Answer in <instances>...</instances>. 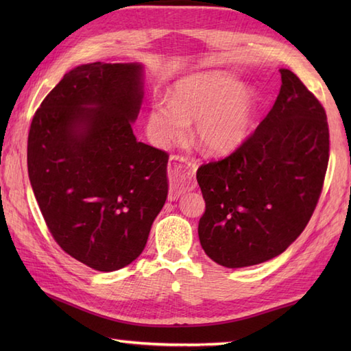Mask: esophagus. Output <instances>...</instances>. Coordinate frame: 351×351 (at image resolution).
<instances>
[{
    "label": "esophagus",
    "instance_id": "esophagus-1",
    "mask_svg": "<svg viewBox=\"0 0 351 351\" xmlns=\"http://www.w3.org/2000/svg\"><path fill=\"white\" fill-rule=\"evenodd\" d=\"M196 162L191 158H185L180 155H171L169 160V200H176L185 191L196 187L195 181Z\"/></svg>",
    "mask_w": 351,
    "mask_h": 351
}]
</instances>
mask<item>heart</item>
Wrapping results in <instances>:
<instances>
[{"mask_svg": "<svg viewBox=\"0 0 351 351\" xmlns=\"http://www.w3.org/2000/svg\"><path fill=\"white\" fill-rule=\"evenodd\" d=\"M256 93L226 72H202L178 80L169 101L152 102L146 134L156 147L184 138L193 122V138L213 155H228L247 138Z\"/></svg>", "mask_w": 351, "mask_h": 351, "instance_id": "b5f03b06", "label": "heart"}]
</instances>
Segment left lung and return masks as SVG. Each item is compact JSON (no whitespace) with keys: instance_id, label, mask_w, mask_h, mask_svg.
<instances>
[{"instance_id":"left-lung-1","label":"left lung","mask_w":351,"mask_h":351,"mask_svg":"<svg viewBox=\"0 0 351 351\" xmlns=\"http://www.w3.org/2000/svg\"><path fill=\"white\" fill-rule=\"evenodd\" d=\"M270 113L244 143L197 170L205 199L199 240L214 263L256 265L285 252L306 228L329 162L326 111L299 77L280 69Z\"/></svg>"}]
</instances>
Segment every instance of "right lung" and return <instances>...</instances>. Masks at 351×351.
Returning <instances> with one entry per match:
<instances>
[{
  "mask_svg": "<svg viewBox=\"0 0 351 351\" xmlns=\"http://www.w3.org/2000/svg\"><path fill=\"white\" fill-rule=\"evenodd\" d=\"M143 78L141 63L77 66L29 126L28 176L49 232L98 271L140 256L167 199L169 155L132 132Z\"/></svg>",
  "mask_w": 351,
  "mask_h": 351,
  "instance_id": "add662e5",
  "label": "right lung"
}]
</instances>
